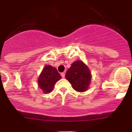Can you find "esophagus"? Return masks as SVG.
Returning a JSON list of instances; mask_svg holds the SVG:
<instances>
[{
  "instance_id": "obj_1",
  "label": "esophagus",
  "mask_w": 132,
  "mask_h": 132,
  "mask_svg": "<svg viewBox=\"0 0 132 132\" xmlns=\"http://www.w3.org/2000/svg\"><path fill=\"white\" fill-rule=\"evenodd\" d=\"M61 75L62 78L65 77V73H61Z\"/></svg>"
}]
</instances>
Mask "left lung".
Segmentation results:
<instances>
[{"label": "left lung", "mask_w": 132, "mask_h": 132, "mask_svg": "<svg viewBox=\"0 0 132 132\" xmlns=\"http://www.w3.org/2000/svg\"><path fill=\"white\" fill-rule=\"evenodd\" d=\"M65 78L78 92H85L88 88L91 80L89 69L82 61H76L67 70Z\"/></svg>", "instance_id": "1"}]
</instances>
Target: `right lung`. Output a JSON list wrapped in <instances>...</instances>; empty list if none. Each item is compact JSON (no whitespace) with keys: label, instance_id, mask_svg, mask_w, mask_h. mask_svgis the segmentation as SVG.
I'll use <instances>...</instances> for the list:
<instances>
[{"label":"right lung","instance_id":"right-lung-1","mask_svg":"<svg viewBox=\"0 0 132 132\" xmlns=\"http://www.w3.org/2000/svg\"><path fill=\"white\" fill-rule=\"evenodd\" d=\"M61 76L56 68L46 65L43 69L38 80V86L44 93H50L53 89L55 84L60 80Z\"/></svg>","mask_w":132,"mask_h":132}]
</instances>
